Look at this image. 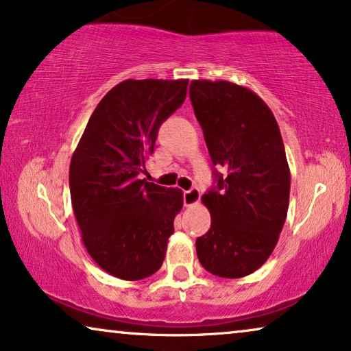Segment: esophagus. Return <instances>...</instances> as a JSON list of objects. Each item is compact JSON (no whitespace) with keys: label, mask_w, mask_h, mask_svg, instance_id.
<instances>
[{"label":"esophagus","mask_w":351,"mask_h":351,"mask_svg":"<svg viewBox=\"0 0 351 351\" xmlns=\"http://www.w3.org/2000/svg\"><path fill=\"white\" fill-rule=\"evenodd\" d=\"M199 198H201V193H199L198 189H190V190L184 191V204L185 206L198 204Z\"/></svg>","instance_id":"obj_1"}]
</instances>
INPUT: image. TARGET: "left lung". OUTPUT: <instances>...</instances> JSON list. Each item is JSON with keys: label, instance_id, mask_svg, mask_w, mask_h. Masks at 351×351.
<instances>
[{"label": "left lung", "instance_id": "8db88e82", "mask_svg": "<svg viewBox=\"0 0 351 351\" xmlns=\"http://www.w3.org/2000/svg\"><path fill=\"white\" fill-rule=\"evenodd\" d=\"M190 99L203 129L217 189L201 196L210 228L196 254L215 276L243 278L271 256L289 208L291 172L271 110L230 81L193 80Z\"/></svg>", "mask_w": 351, "mask_h": 351}]
</instances>
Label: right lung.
Here are the masks:
<instances>
[{
    "label": "right lung",
    "mask_w": 351,
    "mask_h": 351,
    "mask_svg": "<svg viewBox=\"0 0 351 351\" xmlns=\"http://www.w3.org/2000/svg\"><path fill=\"white\" fill-rule=\"evenodd\" d=\"M189 80H126L110 89L90 114L70 162V195L86 251L119 280L160 270L179 189L138 174L153 153L158 129L184 104Z\"/></svg>",
    "instance_id": "right-lung-1"
}]
</instances>
